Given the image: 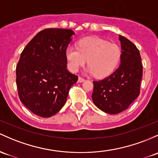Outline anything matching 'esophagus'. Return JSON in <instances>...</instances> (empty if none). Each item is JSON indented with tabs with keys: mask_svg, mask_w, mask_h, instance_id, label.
Instances as JSON below:
<instances>
[{
	"mask_svg": "<svg viewBox=\"0 0 158 158\" xmlns=\"http://www.w3.org/2000/svg\"><path fill=\"white\" fill-rule=\"evenodd\" d=\"M85 79H83L82 77H80V76H79V79H78V82H85Z\"/></svg>",
	"mask_w": 158,
	"mask_h": 158,
	"instance_id": "esophagus-1",
	"label": "esophagus"
}]
</instances>
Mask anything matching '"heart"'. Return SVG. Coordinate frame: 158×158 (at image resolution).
I'll list each match as a JSON object with an SVG mask.
<instances>
[{
  "label": "heart",
  "instance_id": "heart-1",
  "mask_svg": "<svg viewBox=\"0 0 158 158\" xmlns=\"http://www.w3.org/2000/svg\"><path fill=\"white\" fill-rule=\"evenodd\" d=\"M65 54L72 72H77L88 60L89 66L86 71L97 78H104L115 69L121 58V49L116 44L105 40L89 37L81 40L78 48H67Z\"/></svg>",
  "mask_w": 158,
  "mask_h": 158
}]
</instances>
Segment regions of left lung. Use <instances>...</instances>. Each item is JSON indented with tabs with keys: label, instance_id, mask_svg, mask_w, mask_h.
Returning a JSON list of instances; mask_svg holds the SVG:
<instances>
[{
	"label": "left lung",
	"instance_id": "obj_1",
	"mask_svg": "<svg viewBox=\"0 0 158 158\" xmlns=\"http://www.w3.org/2000/svg\"><path fill=\"white\" fill-rule=\"evenodd\" d=\"M121 54L120 65L103 80L94 81L92 100L103 112L118 114L125 110L138 98L143 77L141 56L136 46L119 35Z\"/></svg>",
	"mask_w": 158,
	"mask_h": 158
}]
</instances>
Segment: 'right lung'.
I'll use <instances>...</instances> for the list:
<instances>
[{
	"mask_svg": "<svg viewBox=\"0 0 158 158\" xmlns=\"http://www.w3.org/2000/svg\"><path fill=\"white\" fill-rule=\"evenodd\" d=\"M72 30L47 28L24 48L16 66V85L21 102L33 113L51 117L65 104L78 76L67 69L66 49Z\"/></svg>",
	"mask_w": 158,
	"mask_h": 158,
	"instance_id": "obj_1",
	"label": "right lung"
}]
</instances>
